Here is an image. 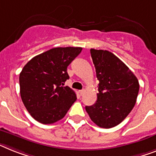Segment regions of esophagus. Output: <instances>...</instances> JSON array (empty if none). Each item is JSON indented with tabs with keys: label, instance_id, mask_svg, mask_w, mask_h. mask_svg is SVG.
Returning <instances> with one entry per match:
<instances>
[{
	"label": "esophagus",
	"instance_id": "34e87169",
	"mask_svg": "<svg viewBox=\"0 0 156 156\" xmlns=\"http://www.w3.org/2000/svg\"><path fill=\"white\" fill-rule=\"evenodd\" d=\"M79 92H80V96H83V94H84V92H85V90L84 89L80 90V91H79Z\"/></svg>",
	"mask_w": 156,
	"mask_h": 156
}]
</instances>
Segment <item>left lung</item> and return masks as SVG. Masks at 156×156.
<instances>
[{
	"mask_svg": "<svg viewBox=\"0 0 156 156\" xmlns=\"http://www.w3.org/2000/svg\"><path fill=\"white\" fill-rule=\"evenodd\" d=\"M99 80L97 100L85 109L91 119L103 128L118 125L135 106L138 79L119 58L107 50H90Z\"/></svg>",
	"mask_w": 156,
	"mask_h": 156,
	"instance_id": "obj_1",
	"label": "left lung"
}]
</instances>
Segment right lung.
<instances>
[{"mask_svg": "<svg viewBox=\"0 0 156 156\" xmlns=\"http://www.w3.org/2000/svg\"><path fill=\"white\" fill-rule=\"evenodd\" d=\"M82 48H54L31 59L20 73V93L27 111L36 120L50 124L63 119L76 100L67 68Z\"/></svg>", "mask_w": 156, "mask_h": 156, "instance_id": "right-lung-1", "label": "right lung"}]
</instances>
